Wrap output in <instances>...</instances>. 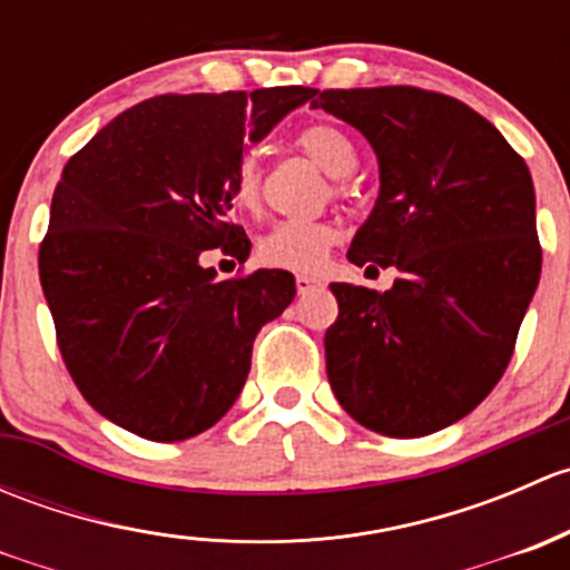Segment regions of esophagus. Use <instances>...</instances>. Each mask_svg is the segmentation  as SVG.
Masks as SVG:
<instances>
[{
	"label": "esophagus",
	"mask_w": 570,
	"mask_h": 570,
	"mask_svg": "<svg viewBox=\"0 0 570 570\" xmlns=\"http://www.w3.org/2000/svg\"><path fill=\"white\" fill-rule=\"evenodd\" d=\"M295 286H297V295H308V292H314L320 286L317 278H312V275H297L295 278Z\"/></svg>",
	"instance_id": "34e87169"
}]
</instances>
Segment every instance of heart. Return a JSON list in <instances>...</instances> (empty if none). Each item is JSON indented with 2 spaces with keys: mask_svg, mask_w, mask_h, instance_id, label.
<instances>
[{
  "mask_svg": "<svg viewBox=\"0 0 570 570\" xmlns=\"http://www.w3.org/2000/svg\"><path fill=\"white\" fill-rule=\"evenodd\" d=\"M297 146L320 165L331 178H344L358 165V154L342 129L314 124L297 135ZM262 174L253 157L239 159L232 176V198L239 209L253 212L258 206ZM338 243V228L327 220H281L262 234L256 243V258L267 267L314 273L325 264L327 253Z\"/></svg>",
  "mask_w": 570,
  "mask_h": 570,
  "instance_id": "b5f03b06",
  "label": "heart"
}]
</instances>
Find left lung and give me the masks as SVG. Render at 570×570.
Returning a JSON list of instances; mask_svg holds the SVG:
<instances>
[{"instance_id":"left-lung-1","label":"left lung","mask_w":570,"mask_h":570,"mask_svg":"<svg viewBox=\"0 0 570 570\" xmlns=\"http://www.w3.org/2000/svg\"><path fill=\"white\" fill-rule=\"evenodd\" d=\"M314 95L312 107L366 137L381 170L347 258L400 273L389 292L331 284L327 381L364 428L430 435L474 411L510 364L540 281L530 168L452 96L405 85Z\"/></svg>"}]
</instances>
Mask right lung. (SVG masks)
Segmentation results:
<instances>
[{"instance_id":"add662e5","label":"right lung","mask_w":570,"mask_h":570,"mask_svg":"<svg viewBox=\"0 0 570 570\" xmlns=\"http://www.w3.org/2000/svg\"><path fill=\"white\" fill-rule=\"evenodd\" d=\"M312 88L157 96L68 159L38 267L57 344L85 400L148 441L220 422L250 372L253 338L295 301V275L217 278L200 253L243 258L232 176Z\"/></svg>"}]
</instances>
